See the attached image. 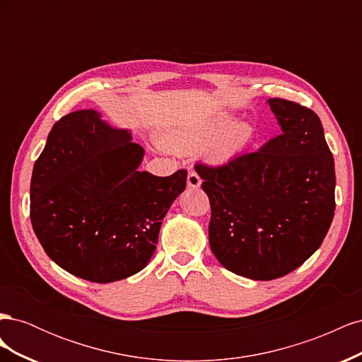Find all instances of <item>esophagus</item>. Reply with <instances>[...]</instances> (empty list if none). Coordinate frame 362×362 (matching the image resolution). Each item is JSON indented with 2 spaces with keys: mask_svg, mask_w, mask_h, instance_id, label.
<instances>
[{
  "mask_svg": "<svg viewBox=\"0 0 362 362\" xmlns=\"http://www.w3.org/2000/svg\"><path fill=\"white\" fill-rule=\"evenodd\" d=\"M201 184H202V180L199 178V175L196 173L194 170H190L189 172V175H187V185L190 189H198V187H201Z\"/></svg>",
  "mask_w": 362,
  "mask_h": 362,
  "instance_id": "1",
  "label": "esophagus"
}]
</instances>
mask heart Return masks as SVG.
Here are the masks:
<instances>
[{
    "instance_id": "b5f03b06",
    "label": "heart",
    "mask_w": 362,
    "mask_h": 362,
    "mask_svg": "<svg viewBox=\"0 0 362 362\" xmlns=\"http://www.w3.org/2000/svg\"><path fill=\"white\" fill-rule=\"evenodd\" d=\"M255 129L246 119L229 122V115L221 113L199 124L185 127L161 137V144L173 152H189L204 145L205 160L225 164L233 161L252 145Z\"/></svg>"
}]
</instances>
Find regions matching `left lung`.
I'll list each match as a JSON object with an SVG mask.
<instances>
[{"label": "left lung", "mask_w": 362, "mask_h": 362, "mask_svg": "<svg viewBox=\"0 0 362 362\" xmlns=\"http://www.w3.org/2000/svg\"><path fill=\"white\" fill-rule=\"evenodd\" d=\"M282 133L218 168L196 164L210 198L217 261L254 281L281 278L320 247L335 211V166L319 116L267 100Z\"/></svg>", "instance_id": "obj_1"}]
</instances>
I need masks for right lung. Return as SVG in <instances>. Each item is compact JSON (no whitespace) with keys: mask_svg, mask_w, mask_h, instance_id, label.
<instances>
[{"mask_svg":"<svg viewBox=\"0 0 362 362\" xmlns=\"http://www.w3.org/2000/svg\"><path fill=\"white\" fill-rule=\"evenodd\" d=\"M145 149L96 110L62 117L49 131L30 184V218L47 255L81 279L107 284L145 269L164 216L187 172L156 177Z\"/></svg>","mask_w":362,"mask_h":362,"instance_id":"1","label":"right lung"}]
</instances>
